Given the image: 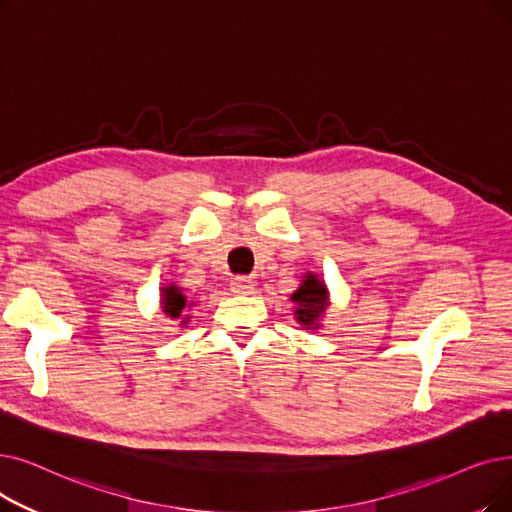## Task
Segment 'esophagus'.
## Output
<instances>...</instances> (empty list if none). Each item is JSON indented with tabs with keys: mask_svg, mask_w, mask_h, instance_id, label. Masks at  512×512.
<instances>
[{
	"mask_svg": "<svg viewBox=\"0 0 512 512\" xmlns=\"http://www.w3.org/2000/svg\"><path fill=\"white\" fill-rule=\"evenodd\" d=\"M230 288H232V293H236V295H251L253 288H255V282L247 276H236V278H232Z\"/></svg>",
	"mask_w": 512,
	"mask_h": 512,
	"instance_id": "obj_1",
	"label": "esophagus"
}]
</instances>
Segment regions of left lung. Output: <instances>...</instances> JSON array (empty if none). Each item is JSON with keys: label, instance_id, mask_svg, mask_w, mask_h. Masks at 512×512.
I'll use <instances>...</instances> for the list:
<instances>
[{"label": "left lung", "instance_id": "obj_1", "mask_svg": "<svg viewBox=\"0 0 512 512\" xmlns=\"http://www.w3.org/2000/svg\"><path fill=\"white\" fill-rule=\"evenodd\" d=\"M293 301L299 305L295 316L303 324H314V320L326 309V288L324 282H320L314 274H309L307 280H303L299 291L293 295Z\"/></svg>", "mask_w": 512, "mask_h": 512}]
</instances>
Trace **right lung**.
<instances>
[{"mask_svg":"<svg viewBox=\"0 0 512 512\" xmlns=\"http://www.w3.org/2000/svg\"><path fill=\"white\" fill-rule=\"evenodd\" d=\"M184 309H186V297L180 293V288H175V286L163 288V311L165 314L171 318H180Z\"/></svg>","mask_w":512,"mask_h":512,"instance_id":"1","label":"right lung"}]
</instances>
